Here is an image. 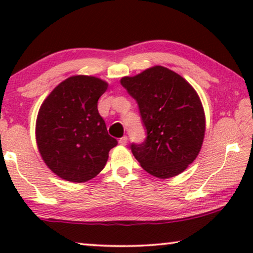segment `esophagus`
Masks as SVG:
<instances>
[{
	"instance_id": "obj_1",
	"label": "esophagus",
	"mask_w": 253,
	"mask_h": 253,
	"mask_svg": "<svg viewBox=\"0 0 253 253\" xmlns=\"http://www.w3.org/2000/svg\"><path fill=\"white\" fill-rule=\"evenodd\" d=\"M119 143H120L121 145H123V146H126V145L127 144V137L124 136V137H122V138H120Z\"/></svg>"
}]
</instances>
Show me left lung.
I'll return each mask as SVG.
<instances>
[{
    "label": "left lung",
    "instance_id": "obj_1",
    "mask_svg": "<svg viewBox=\"0 0 253 253\" xmlns=\"http://www.w3.org/2000/svg\"><path fill=\"white\" fill-rule=\"evenodd\" d=\"M121 84L138 102L147 130L144 143L131 145L134 158L158 178L181 174L198 157L205 136V113L196 89L161 65L123 77Z\"/></svg>",
    "mask_w": 253,
    "mask_h": 253
}]
</instances>
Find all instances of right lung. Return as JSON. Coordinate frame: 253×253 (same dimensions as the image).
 Segmentation results:
<instances>
[{"mask_svg":"<svg viewBox=\"0 0 253 253\" xmlns=\"http://www.w3.org/2000/svg\"><path fill=\"white\" fill-rule=\"evenodd\" d=\"M108 83L77 75L60 83L38 113L36 139L47 167L68 182L84 183L105 168L117 145L98 112Z\"/></svg>","mask_w":253,"mask_h":253,"instance_id":"1","label":"right lung"}]
</instances>
